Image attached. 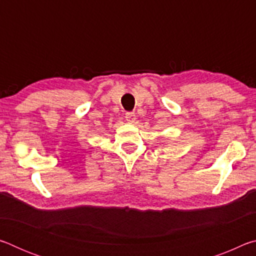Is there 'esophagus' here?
<instances>
[{
    "mask_svg": "<svg viewBox=\"0 0 256 256\" xmlns=\"http://www.w3.org/2000/svg\"><path fill=\"white\" fill-rule=\"evenodd\" d=\"M125 120H128V123H134L136 122V114H134V112H126V114H125Z\"/></svg>",
    "mask_w": 256,
    "mask_h": 256,
    "instance_id": "1",
    "label": "esophagus"
}]
</instances>
